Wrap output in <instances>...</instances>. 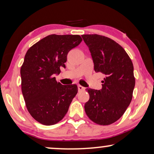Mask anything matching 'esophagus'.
<instances>
[{"mask_svg":"<svg viewBox=\"0 0 154 154\" xmlns=\"http://www.w3.org/2000/svg\"><path fill=\"white\" fill-rule=\"evenodd\" d=\"M78 89H79V92H81V91H84V90H85V88L83 87V86L79 85H78Z\"/></svg>","mask_w":154,"mask_h":154,"instance_id":"obj_1","label":"esophagus"}]
</instances>
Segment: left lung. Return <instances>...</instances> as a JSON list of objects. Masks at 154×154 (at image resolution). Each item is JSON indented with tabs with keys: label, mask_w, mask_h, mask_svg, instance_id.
I'll return each mask as SVG.
<instances>
[{
	"label": "left lung",
	"mask_w": 154,
	"mask_h": 154,
	"mask_svg": "<svg viewBox=\"0 0 154 154\" xmlns=\"http://www.w3.org/2000/svg\"><path fill=\"white\" fill-rule=\"evenodd\" d=\"M81 36L89 48L94 71L105 75L100 90L87 88L90 99L84 106L85 113L98 125H110L131 102L135 85L133 64L125 50L112 39L97 34Z\"/></svg>",
	"instance_id": "8db88e82"
}]
</instances>
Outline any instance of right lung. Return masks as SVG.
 I'll list each match as a JSON object with an SVG mask.
<instances>
[{
    "instance_id": "obj_1",
    "label": "right lung",
    "mask_w": 154,
    "mask_h": 154,
    "mask_svg": "<svg viewBox=\"0 0 154 154\" xmlns=\"http://www.w3.org/2000/svg\"><path fill=\"white\" fill-rule=\"evenodd\" d=\"M81 41L79 35H49L25 54L20 70L22 94L29 113L43 125L60 122L76 95V85H63L54 76L65 68L68 52Z\"/></svg>"
}]
</instances>
